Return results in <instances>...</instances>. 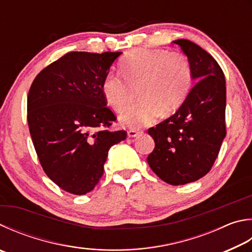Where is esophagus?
Segmentation results:
<instances>
[{
    "mask_svg": "<svg viewBox=\"0 0 252 252\" xmlns=\"http://www.w3.org/2000/svg\"><path fill=\"white\" fill-rule=\"evenodd\" d=\"M140 134V132H138L136 130H129L127 131V136L129 138H136Z\"/></svg>",
    "mask_w": 252,
    "mask_h": 252,
    "instance_id": "esophagus-1",
    "label": "esophagus"
}]
</instances>
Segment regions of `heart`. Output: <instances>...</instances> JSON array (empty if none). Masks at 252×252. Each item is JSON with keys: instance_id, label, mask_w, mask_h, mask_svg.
I'll list each match as a JSON object with an SVG mask.
<instances>
[{"instance_id": "1", "label": "heart", "mask_w": 252, "mask_h": 252, "mask_svg": "<svg viewBox=\"0 0 252 252\" xmlns=\"http://www.w3.org/2000/svg\"><path fill=\"white\" fill-rule=\"evenodd\" d=\"M122 75H108L102 93L108 103L122 111L133 101L136 90L141 100L120 116L127 127H140L170 114L184 103L191 84V69L184 54L165 49L139 48L121 63Z\"/></svg>"}]
</instances>
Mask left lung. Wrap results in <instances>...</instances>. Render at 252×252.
Listing matches in <instances>:
<instances>
[{
    "mask_svg": "<svg viewBox=\"0 0 252 252\" xmlns=\"http://www.w3.org/2000/svg\"><path fill=\"white\" fill-rule=\"evenodd\" d=\"M189 59L196 84L178 110L149 134L155 142L148 157L152 171L171 185L199 180L212 168L226 136V80L212 55L189 39H176Z\"/></svg>",
    "mask_w": 252,
    "mask_h": 252,
    "instance_id": "obj_1",
    "label": "left lung"
}]
</instances>
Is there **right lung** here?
Segmentation results:
<instances>
[{"label":"right lung","instance_id":"right-lung-1","mask_svg":"<svg viewBox=\"0 0 252 252\" xmlns=\"http://www.w3.org/2000/svg\"><path fill=\"white\" fill-rule=\"evenodd\" d=\"M121 52H71L39 72L27 97V121L44 172L62 189L85 195L94 189L112 145L126 131L108 127L103 80Z\"/></svg>","mask_w":252,"mask_h":252}]
</instances>
